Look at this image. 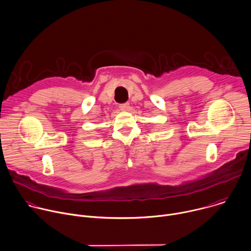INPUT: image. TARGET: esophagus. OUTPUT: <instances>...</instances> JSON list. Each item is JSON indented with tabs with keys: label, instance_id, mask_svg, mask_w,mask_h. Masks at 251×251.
<instances>
[{
	"label": "esophagus",
	"instance_id": "1",
	"mask_svg": "<svg viewBox=\"0 0 251 251\" xmlns=\"http://www.w3.org/2000/svg\"><path fill=\"white\" fill-rule=\"evenodd\" d=\"M120 109L122 111H127L129 109V104L128 103H125V104H121L120 105Z\"/></svg>",
	"mask_w": 251,
	"mask_h": 251
}]
</instances>
